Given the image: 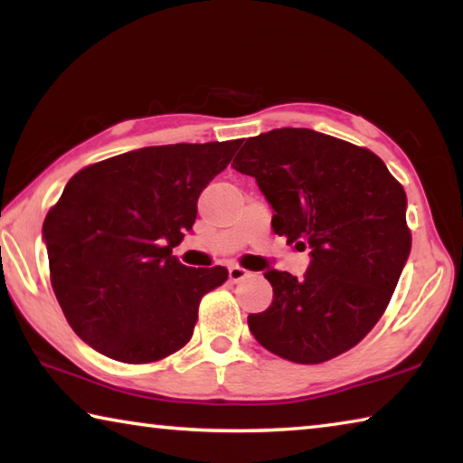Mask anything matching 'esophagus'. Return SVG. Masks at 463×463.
Wrapping results in <instances>:
<instances>
[{
    "mask_svg": "<svg viewBox=\"0 0 463 463\" xmlns=\"http://www.w3.org/2000/svg\"><path fill=\"white\" fill-rule=\"evenodd\" d=\"M249 276H250V273L247 269L239 268V265H231V268H229V279L232 281V284H239V281L247 279Z\"/></svg>",
    "mask_w": 463,
    "mask_h": 463,
    "instance_id": "1",
    "label": "esophagus"
}]
</instances>
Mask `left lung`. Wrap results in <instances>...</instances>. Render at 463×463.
Returning a JSON list of instances; mask_svg holds the SVG:
<instances>
[{"instance_id": "8db88e82", "label": "left lung", "mask_w": 463, "mask_h": 463, "mask_svg": "<svg viewBox=\"0 0 463 463\" xmlns=\"http://www.w3.org/2000/svg\"><path fill=\"white\" fill-rule=\"evenodd\" d=\"M232 167L255 177L273 232L310 249L304 278L265 271L273 300L249 315L250 333L296 364L345 354L378 323L409 261L402 185L372 151L310 128L247 138Z\"/></svg>"}]
</instances>
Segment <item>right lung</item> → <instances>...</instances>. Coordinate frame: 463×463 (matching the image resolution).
Returning a JSON list of instances; mask_svg holds the SVG:
<instances>
[{"label": "right lung", "instance_id": "add662e5", "mask_svg": "<svg viewBox=\"0 0 463 463\" xmlns=\"http://www.w3.org/2000/svg\"><path fill=\"white\" fill-rule=\"evenodd\" d=\"M239 145L145 146L69 179L43 239L62 315L90 347L116 362L148 364L192 339L202 296L229 271L185 268L171 250Z\"/></svg>", "mask_w": 463, "mask_h": 463}]
</instances>
